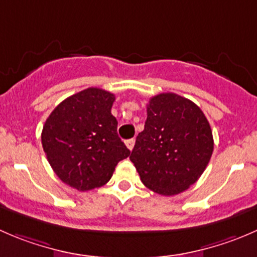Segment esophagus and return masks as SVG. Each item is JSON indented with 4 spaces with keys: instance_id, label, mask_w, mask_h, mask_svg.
Instances as JSON below:
<instances>
[{
    "instance_id": "34e87169",
    "label": "esophagus",
    "mask_w": 257,
    "mask_h": 257,
    "mask_svg": "<svg viewBox=\"0 0 257 257\" xmlns=\"http://www.w3.org/2000/svg\"><path fill=\"white\" fill-rule=\"evenodd\" d=\"M134 144H136V139H128V141L125 142V145H126V148H128L129 150H133V148H134Z\"/></svg>"
}]
</instances>
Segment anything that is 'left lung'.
Masks as SVG:
<instances>
[{"mask_svg": "<svg viewBox=\"0 0 257 257\" xmlns=\"http://www.w3.org/2000/svg\"><path fill=\"white\" fill-rule=\"evenodd\" d=\"M147 114L131 160L147 188L160 195H177L209 164L214 150L211 128L195 103L175 93L150 98Z\"/></svg>", "mask_w": 257, "mask_h": 257, "instance_id": "8db88e82", "label": "left lung"}]
</instances>
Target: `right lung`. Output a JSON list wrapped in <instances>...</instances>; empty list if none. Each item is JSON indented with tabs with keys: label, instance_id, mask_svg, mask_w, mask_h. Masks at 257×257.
I'll return each mask as SVG.
<instances>
[{
	"label": "right lung",
	"instance_id": "add662e5",
	"mask_svg": "<svg viewBox=\"0 0 257 257\" xmlns=\"http://www.w3.org/2000/svg\"><path fill=\"white\" fill-rule=\"evenodd\" d=\"M114 100L110 92L87 88L59 103L43 125L42 147L52 169L79 191L107 184L131 154L116 133Z\"/></svg>",
	"mask_w": 257,
	"mask_h": 257
}]
</instances>
